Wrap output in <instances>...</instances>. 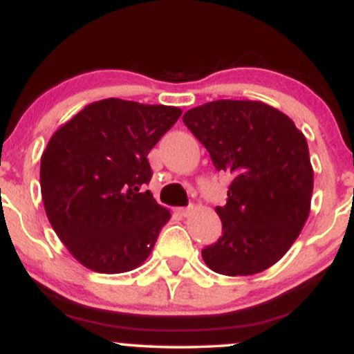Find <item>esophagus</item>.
<instances>
[{"mask_svg":"<svg viewBox=\"0 0 354 354\" xmlns=\"http://www.w3.org/2000/svg\"><path fill=\"white\" fill-rule=\"evenodd\" d=\"M193 206H188V208H178V213H180L181 214V216H189V214L191 213H193Z\"/></svg>","mask_w":354,"mask_h":354,"instance_id":"1","label":"esophagus"}]
</instances>
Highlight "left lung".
Instances as JSON below:
<instances>
[{"label": "left lung", "instance_id": "8db88e82", "mask_svg": "<svg viewBox=\"0 0 354 354\" xmlns=\"http://www.w3.org/2000/svg\"><path fill=\"white\" fill-rule=\"evenodd\" d=\"M183 121L214 168L233 176L228 203L216 208L221 236L201 251L206 266L226 276L261 273L283 258L310 216L306 138L263 101H211L186 111Z\"/></svg>", "mask_w": 354, "mask_h": 354}]
</instances>
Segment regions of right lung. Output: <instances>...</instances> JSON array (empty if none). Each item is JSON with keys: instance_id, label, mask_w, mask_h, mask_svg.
<instances>
[{"instance_id": "right-lung-1", "label": "right lung", "mask_w": 354, "mask_h": 354, "mask_svg": "<svg viewBox=\"0 0 354 354\" xmlns=\"http://www.w3.org/2000/svg\"><path fill=\"white\" fill-rule=\"evenodd\" d=\"M181 113L108 98L84 106L50 138L39 168L44 211L84 268L126 273L151 253L171 213L140 188L153 174L148 153Z\"/></svg>"}]
</instances>
